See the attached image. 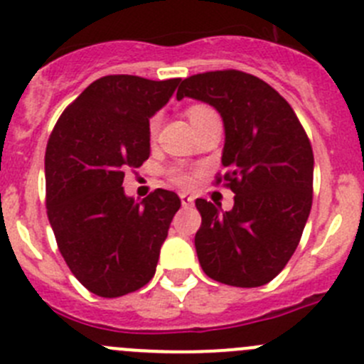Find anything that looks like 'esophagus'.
<instances>
[{
    "mask_svg": "<svg viewBox=\"0 0 364 364\" xmlns=\"http://www.w3.org/2000/svg\"><path fill=\"white\" fill-rule=\"evenodd\" d=\"M180 202H182V207H191L193 202H195V196L188 195V193H182L180 195Z\"/></svg>",
    "mask_w": 364,
    "mask_h": 364,
    "instance_id": "34e87169",
    "label": "esophagus"
}]
</instances>
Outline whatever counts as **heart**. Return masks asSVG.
Wrapping results in <instances>:
<instances>
[{
  "mask_svg": "<svg viewBox=\"0 0 364 364\" xmlns=\"http://www.w3.org/2000/svg\"><path fill=\"white\" fill-rule=\"evenodd\" d=\"M210 112H214V109H210L209 105H203V103H195V105H191L188 109V116L193 124H195L200 117L207 116V114ZM159 124H161V116L155 114V116H151L150 121H148V136H150L151 139L157 136ZM169 176H171V180L175 182V184L182 186V188H186V186H189L193 182V173L184 168H171L169 169Z\"/></svg>",
  "mask_w": 364,
  "mask_h": 364,
  "instance_id": "obj_1",
  "label": "heart"
}]
</instances>
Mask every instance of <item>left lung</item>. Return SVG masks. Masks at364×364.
<instances>
[{
	"label": "left lung",
	"instance_id": "1",
	"mask_svg": "<svg viewBox=\"0 0 364 364\" xmlns=\"http://www.w3.org/2000/svg\"><path fill=\"white\" fill-rule=\"evenodd\" d=\"M184 96L213 105L223 117L227 168L216 186L234 193V207L196 198L202 225L196 254L207 277L236 288L275 279L302 237L313 205V148L286 100L264 80L237 69L193 75Z\"/></svg>",
	"mask_w": 364,
	"mask_h": 364
}]
</instances>
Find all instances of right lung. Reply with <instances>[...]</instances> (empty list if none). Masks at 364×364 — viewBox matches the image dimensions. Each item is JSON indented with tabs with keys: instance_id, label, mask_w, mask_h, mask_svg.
<instances>
[{
	"instance_id": "obj_1",
	"label": "right lung",
	"mask_w": 364,
	"mask_h": 364,
	"mask_svg": "<svg viewBox=\"0 0 364 364\" xmlns=\"http://www.w3.org/2000/svg\"><path fill=\"white\" fill-rule=\"evenodd\" d=\"M178 82L102 76L65 107L48 139L46 213L57 247L82 286L103 299L150 282L180 209L173 191L155 189L139 203L123 191L124 171L150 157L148 121Z\"/></svg>"
}]
</instances>
